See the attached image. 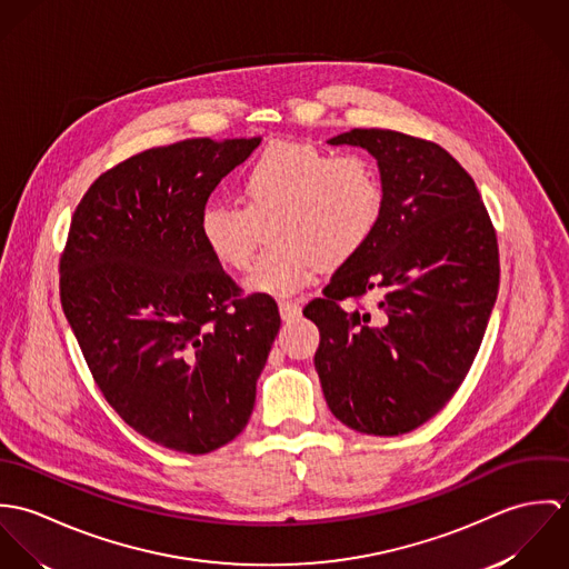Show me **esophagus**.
I'll return each mask as SVG.
<instances>
[{
	"label": "esophagus",
	"instance_id": "obj_1",
	"mask_svg": "<svg viewBox=\"0 0 569 569\" xmlns=\"http://www.w3.org/2000/svg\"><path fill=\"white\" fill-rule=\"evenodd\" d=\"M278 309H280V318L284 322H291V320H296L302 313V307L298 302H280Z\"/></svg>",
	"mask_w": 569,
	"mask_h": 569
}]
</instances>
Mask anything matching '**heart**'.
Segmentation results:
<instances>
[{"mask_svg": "<svg viewBox=\"0 0 569 569\" xmlns=\"http://www.w3.org/2000/svg\"><path fill=\"white\" fill-rule=\"evenodd\" d=\"M244 206L210 201L199 214L201 241L217 262L244 269L267 227L271 247L253 262L244 289L293 296L320 273L355 258L383 214L379 172L361 156H330L313 144H267L241 174Z\"/></svg>", "mask_w": 569, "mask_h": 569, "instance_id": "obj_1", "label": "heart"}]
</instances>
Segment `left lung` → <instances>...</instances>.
Wrapping results in <instances>:
<instances>
[{"mask_svg": "<svg viewBox=\"0 0 569 569\" xmlns=\"http://www.w3.org/2000/svg\"><path fill=\"white\" fill-rule=\"evenodd\" d=\"M379 166L383 214L305 316L320 328L316 370L328 409L368 436L407 433L465 381L499 287V253L471 174L442 147L390 129L328 140ZM372 292V310L340 302Z\"/></svg>", "mask_w": 569, "mask_h": 569, "instance_id": "left-lung-1", "label": "left lung"}]
</instances>
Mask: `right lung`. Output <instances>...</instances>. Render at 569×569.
<instances>
[{"label":"right lung","instance_id":"1","mask_svg":"<svg viewBox=\"0 0 569 569\" xmlns=\"http://www.w3.org/2000/svg\"><path fill=\"white\" fill-rule=\"evenodd\" d=\"M262 138L183 140L100 174L72 217L61 305L122 420L181 453H210L247 425L280 328L278 305L241 298L199 234L221 179Z\"/></svg>","mask_w":569,"mask_h":569}]
</instances>
